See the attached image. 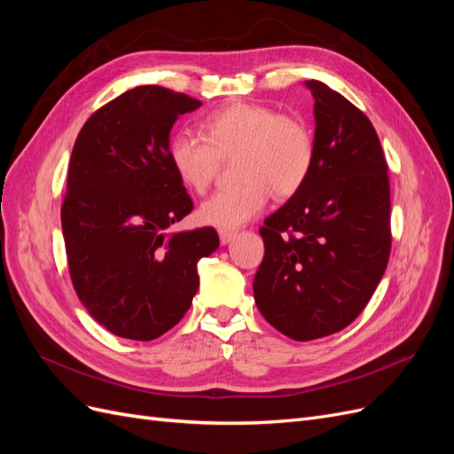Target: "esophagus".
Returning <instances> with one entry per match:
<instances>
[{
  "label": "esophagus",
  "mask_w": 454,
  "mask_h": 454,
  "mask_svg": "<svg viewBox=\"0 0 454 454\" xmlns=\"http://www.w3.org/2000/svg\"><path fill=\"white\" fill-rule=\"evenodd\" d=\"M235 237H237L235 231H223V229H219V240H222V244H229Z\"/></svg>",
  "instance_id": "obj_1"
}]
</instances>
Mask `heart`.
<instances>
[{"mask_svg": "<svg viewBox=\"0 0 454 454\" xmlns=\"http://www.w3.org/2000/svg\"><path fill=\"white\" fill-rule=\"evenodd\" d=\"M237 159L242 184L204 200V225L232 231L265 208L270 195L287 199L305 187L316 159V142L303 119L278 114L265 104L235 102L202 121L200 134L176 132L168 159L180 182L204 193L222 170V160Z\"/></svg>", "mask_w": 454, "mask_h": 454, "instance_id": "b5f03b06", "label": "heart"}]
</instances>
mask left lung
Here are the masks:
<instances>
[{
  "label": "left lung",
  "mask_w": 454,
  "mask_h": 454,
  "mask_svg": "<svg viewBox=\"0 0 454 454\" xmlns=\"http://www.w3.org/2000/svg\"><path fill=\"white\" fill-rule=\"evenodd\" d=\"M316 159L305 187L259 229L265 255L254 278L263 318L294 340L340 332L375 294L392 248L388 164L362 109L320 81Z\"/></svg>",
  "instance_id": "obj_1"
}]
</instances>
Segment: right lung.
Returning a JSON list of instances; mask_svg holds the SVG:
<instances>
[{
  "label": "right lung",
  "instance_id": "obj_1",
  "mask_svg": "<svg viewBox=\"0 0 454 454\" xmlns=\"http://www.w3.org/2000/svg\"><path fill=\"white\" fill-rule=\"evenodd\" d=\"M199 106L136 87L96 109L75 140L60 210L67 267L81 303L117 337L153 340L180 322L199 290L197 261L219 246L212 227L167 232L193 210L168 136Z\"/></svg>",
  "mask_w": 454,
  "mask_h": 454
}]
</instances>
